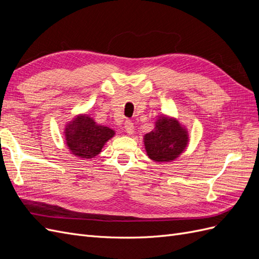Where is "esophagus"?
<instances>
[{
	"label": "esophagus",
	"mask_w": 259,
	"mask_h": 259,
	"mask_svg": "<svg viewBox=\"0 0 259 259\" xmlns=\"http://www.w3.org/2000/svg\"><path fill=\"white\" fill-rule=\"evenodd\" d=\"M124 128H125V132H126L128 135H132L133 133H134V123H133V122L130 121V120L125 121V123H124Z\"/></svg>",
	"instance_id": "obj_1"
}]
</instances>
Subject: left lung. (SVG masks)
I'll return each mask as SVG.
<instances>
[{
	"label": "left lung",
	"mask_w": 259,
	"mask_h": 259,
	"mask_svg": "<svg viewBox=\"0 0 259 259\" xmlns=\"http://www.w3.org/2000/svg\"><path fill=\"white\" fill-rule=\"evenodd\" d=\"M188 143V134L178 121L162 116L155 122L152 132L145 136L149 158L156 162H169L182 153Z\"/></svg>",
	"instance_id": "8db88e82"
}]
</instances>
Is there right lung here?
<instances>
[{
    "instance_id": "right-lung-1",
    "label": "right lung",
    "mask_w": 259,
    "mask_h": 259,
    "mask_svg": "<svg viewBox=\"0 0 259 259\" xmlns=\"http://www.w3.org/2000/svg\"><path fill=\"white\" fill-rule=\"evenodd\" d=\"M113 135L111 128L97 124L89 115L76 116L65 131L70 151L81 159H92L97 155Z\"/></svg>"
}]
</instances>
